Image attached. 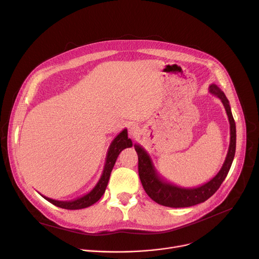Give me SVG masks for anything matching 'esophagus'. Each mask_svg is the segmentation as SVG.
<instances>
[{
  "instance_id": "1",
  "label": "esophagus",
  "mask_w": 259,
  "mask_h": 259,
  "mask_svg": "<svg viewBox=\"0 0 259 259\" xmlns=\"http://www.w3.org/2000/svg\"><path fill=\"white\" fill-rule=\"evenodd\" d=\"M128 134L131 137H133V138H136V137H138L139 134H140V128L139 126L137 124H131L128 126Z\"/></svg>"
}]
</instances>
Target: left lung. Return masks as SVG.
<instances>
[{
	"label": "left lung",
	"mask_w": 259,
	"mask_h": 259,
	"mask_svg": "<svg viewBox=\"0 0 259 259\" xmlns=\"http://www.w3.org/2000/svg\"><path fill=\"white\" fill-rule=\"evenodd\" d=\"M209 92L221 99L230 123V144L225 162L220 171L207 183L197 187H181L164 180L158 174L147 151L139 144H135L138 154V170L142 186L151 200L156 203L171 208H184L201 204L207 201L220 188L232 165L236 147V127L232 116L229 100L225 93L214 83L210 84Z\"/></svg>",
	"instance_id": "8db88e82"
}]
</instances>
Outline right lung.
<instances>
[{
  "label": "right lung",
  "instance_id": "1",
  "mask_svg": "<svg viewBox=\"0 0 259 259\" xmlns=\"http://www.w3.org/2000/svg\"><path fill=\"white\" fill-rule=\"evenodd\" d=\"M132 146H133V142L127 137V130L124 128L122 132L119 133L115 137L114 140L110 144L108 153H106L104 168L102 170L99 181L97 182V184L90 192L78 197V199L71 200V201H57V200L50 199V197H47L45 195H41V196L45 200L50 202L51 204H53L59 208L69 209V210H77V209H82V208L92 206L93 204L98 202L100 200V197L103 195L105 188H106V186H108L111 172L113 170V167L116 163V160H117L119 154L124 148L132 147Z\"/></svg>",
  "mask_w": 259,
  "mask_h": 259
}]
</instances>
